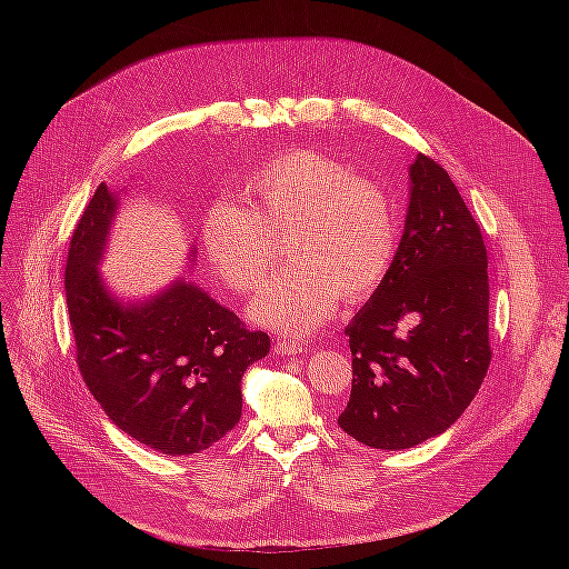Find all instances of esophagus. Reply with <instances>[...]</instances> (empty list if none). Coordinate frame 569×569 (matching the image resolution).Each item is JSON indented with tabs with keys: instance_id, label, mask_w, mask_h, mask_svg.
<instances>
[{
	"instance_id": "esophagus-1",
	"label": "esophagus",
	"mask_w": 569,
	"mask_h": 569,
	"mask_svg": "<svg viewBox=\"0 0 569 569\" xmlns=\"http://www.w3.org/2000/svg\"><path fill=\"white\" fill-rule=\"evenodd\" d=\"M274 353H277V356H297V353H301V347H299L297 342L279 340V342L274 345Z\"/></svg>"
}]
</instances>
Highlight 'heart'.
<instances>
[{
  "mask_svg": "<svg viewBox=\"0 0 569 569\" xmlns=\"http://www.w3.org/2000/svg\"><path fill=\"white\" fill-rule=\"evenodd\" d=\"M250 207L218 200L202 227L207 259L233 292H252L274 261L272 233L290 236L292 261L254 297L250 315L281 336H308L331 317L340 297L378 290L396 257V220L385 189L356 178L345 161L295 148L246 180Z\"/></svg>",
  "mask_w": 569,
  "mask_h": 569,
  "instance_id": "b5f03b06",
  "label": "heart"
}]
</instances>
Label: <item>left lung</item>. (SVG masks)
I'll return each instance as SVG.
<instances>
[{
  "label": "left lung",
  "mask_w": 569,
  "mask_h": 569,
  "mask_svg": "<svg viewBox=\"0 0 569 569\" xmlns=\"http://www.w3.org/2000/svg\"><path fill=\"white\" fill-rule=\"evenodd\" d=\"M389 274L347 327L353 387L340 428L380 450L443 435L491 365L481 231L450 176L426 154Z\"/></svg>",
  "instance_id": "8db88e82"
}]
</instances>
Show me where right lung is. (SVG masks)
I'll use <instances>...</instances> for the list:
<instances>
[{"label": "right lung", "mask_w": 569, "mask_h": 569, "mask_svg": "<svg viewBox=\"0 0 569 569\" xmlns=\"http://www.w3.org/2000/svg\"><path fill=\"white\" fill-rule=\"evenodd\" d=\"M119 204L121 191L103 182L69 242L64 290L80 373L128 437L171 457L202 452L240 421V380L270 353V338L184 277L141 299L110 290L99 268Z\"/></svg>", "instance_id": "add662e5"}]
</instances>
